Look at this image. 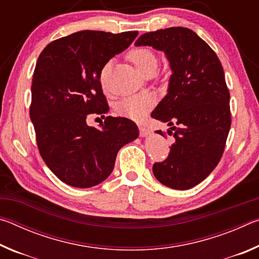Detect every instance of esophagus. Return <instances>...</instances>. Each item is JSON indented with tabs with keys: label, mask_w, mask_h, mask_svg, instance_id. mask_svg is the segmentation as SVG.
I'll return each instance as SVG.
<instances>
[{
	"label": "esophagus",
	"mask_w": 259,
	"mask_h": 259,
	"mask_svg": "<svg viewBox=\"0 0 259 259\" xmlns=\"http://www.w3.org/2000/svg\"><path fill=\"white\" fill-rule=\"evenodd\" d=\"M139 135L140 137H147L148 135H150V130H148L146 126H139Z\"/></svg>",
	"instance_id": "obj_1"
}]
</instances>
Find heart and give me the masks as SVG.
Masks as SVG:
<instances>
[{
  "instance_id": "b5f03b06",
  "label": "heart",
  "mask_w": 259,
  "mask_h": 259,
  "mask_svg": "<svg viewBox=\"0 0 259 259\" xmlns=\"http://www.w3.org/2000/svg\"><path fill=\"white\" fill-rule=\"evenodd\" d=\"M128 58L134 64V66L137 68V71L142 73L143 75L150 68H156V57L147 48H135V49L129 51ZM108 68V65H105L102 73H100L102 83H104ZM153 106H154V99L150 95H137L120 102V104L117 105V113L121 116L139 121L147 115V113L151 111Z\"/></svg>"
}]
</instances>
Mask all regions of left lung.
<instances>
[{
	"label": "left lung",
	"instance_id": "left-lung-1",
	"mask_svg": "<svg viewBox=\"0 0 259 259\" xmlns=\"http://www.w3.org/2000/svg\"><path fill=\"white\" fill-rule=\"evenodd\" d=\"M135 45L163 51L172 72L168 94L151 116L171 126L168 134L174 143L168 157L153 165V174L165 186L188 190L209 176L225 148L231 112L223 66L211 48L190 28L145 33ZM155 133L163 136L161 130Z\"/></svg>",
	"mask_w": 259,
	"mask_h": 259
}]
</instances>
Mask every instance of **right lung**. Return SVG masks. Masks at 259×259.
<instances>
[{"label":"right lung","instance_id":"add662e5","mask_svg":"<svg viewBox=\"0 0 259 259\" xmlns=\"http://www.w3.org/2000/svg\"><path fill=\"white\" fill-rule=\"evenodd\" d=\"M137 35L81 30L49 43L38 57L29 116L43 161L69 186L104 182L120 148L138 137L137 124L126 117L106 116L100 128L86 123L90 116L107 114L100 73Z\"/></svg>","mask_w":259,"mask_h":259}]
</instances>
